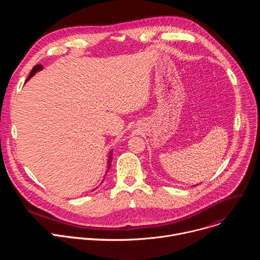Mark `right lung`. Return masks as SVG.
<instances>
[{"label": "right lung", "instance_id": "1", "mask_svg": "<svg viewBox=\"0 0 260 260\" xmlns=\"http://www.w3.org/2000/svg\"><path fill=\"white\" fill-rule=\"evenodd\" d=\"M43 69V67L41 66V64H36L34 68H32V70H31V72L29 73V75H28V77L26 78V81H28L34 75H35V74L37 73V72H39V71H41ZM25 81V82H26ZM112 153H113V151L112 150H111L110 151V154H109V158H108V166H107V171H109L110 170V168H111V164H112ZM94 190V189H93Z\"/></svg>", "mask_w": 260, "mask_h": 260}]
</instances>
